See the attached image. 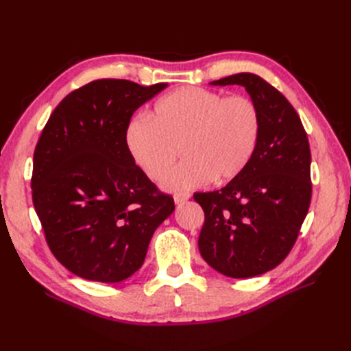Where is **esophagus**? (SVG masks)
<instances>
[{"label":"esophagus","instance_id":"34e87169","mask_svg":"<svg viewBox=\"0 0 351 351\" xmlns=\"http://www.w3.org/2000/svg\"><path fill=\"white\" fill-rule=\"evenodd\" d=\"M190 199V193L189 192H177L174 193V202L176 204H183V202Z\"/></svg>","mask_w":351,"mask_h":351}]
</instances>
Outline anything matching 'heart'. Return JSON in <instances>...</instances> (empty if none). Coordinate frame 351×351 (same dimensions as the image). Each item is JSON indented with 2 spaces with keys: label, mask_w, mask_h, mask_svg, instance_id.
Masks as SVG:
<instances>
[{
  "label": "heart",
  "mask_w": 351,
  "mask_h": 351,
  "mask_svg": "<svg viewBox=\"0 0 351 351\" xmlns=\"http://www.w3.org/2000/svg\"><path fill=\"white\" fill-rule=\"evenodd\" d=\"M262 132L261 110L247 97L196 86L159 99L151 120L137 115L125 132L134 162L154 182L167 176L182 151L184 162L164 180L168 190L228 183L250 164Z\"/></svg>",
  "instance_id": "heart-1"
}]
</instances>
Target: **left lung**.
I'll return each instance as SVG.
<instances>
[{
	"label": "left lung",
	"mask_w": 351,
	"mask_h": 351,
	"mask_svg": "<svg viewBox=\"0 0 351 351\" xmlns=\"http://www.w3.org/2000/svg\"><path fill=\"white\" fill-rule=\"evenodd\" d=\"M210 84H240L258 105L262 132L247 168L221 190L195 193L205 212L199 252L231 278H250L289 256L312 199L311 147L299 114L272 84L239 73Z\"/></svg>",
	"instance_id": "obj_1"
}]
</instances>
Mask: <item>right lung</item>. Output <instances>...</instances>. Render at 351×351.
Returning a JSON list of instances; mask_svg holds the SVG:
<instances>
[{
  "label": "right lung",
  "instance_id": "right-lung-1",
  "mask_svg": "<svg viewBox=\"0 0 351 351\" xmlns=\"http://www.w3.org/2000/svg\"><path fill=\"white\" fill-rule=\"evenodd\" d=\"M168 86L99 79L73 90L38 141L32 200L48 247L84 280L120 282L139 269L154 231L174 210L129 152L133 112Z\"/></svg>",
  "mask_w": 351,
  "mask_h": 351
}]
</instances>
